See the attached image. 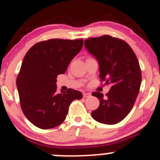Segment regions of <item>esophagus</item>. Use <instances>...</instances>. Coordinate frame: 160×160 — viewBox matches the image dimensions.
<instances>
[{
	"label": "esophagus",
	"instance_id": "34e87169",
	"mask_svg": "<svg viewBox=\"0 0 160 160\" xmlns=\"http://www.w3.org/2000/svg\"><path fill=\"white\" fill-rule=\"evenodd\" d=\"M83 98H87V97H90V93H83Z\"/></svg>",
	"mask_w": 160,
	"mask_h": 160
}]
</instances>
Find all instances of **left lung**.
<instances>
[{
	"label": "left lung",
	"instance_id": "obj_1",
	"mask_svg": "<svg viewBox=\"0 0 160 160\" xmlns=\"http://www.w3.org/2000/svg\"><path fill=\"white\" fill-rule=\"evenodd\" d=\"M84 45L98 60L100 81L110 85L106 97L99 92L92 93L100 101L92 117L103 124L118 123L132 110L140 89L142 76L137 56L127 42L110 35L88 38Z\"/></svg>",
	"mask_w": 160,
	"mask_h": 160
}]
</instances>
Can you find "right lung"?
<instances>
[{"instance_id": "1", "label": "right lung", "mask_w": 160, "mask_h": 160, "mask_svg": "<svg viewBox=\"0 0 160 160\" xmlns=\"http://www.w3.org/2000/svg\"><path fill=\"white\" fill-rule=\"evenodd\" d=\"M83 43V39H50L35 43L25 55L16 83L23 114L38 128L60 125L71 102L83 97L73 89L58 93L56 84Z\"/></svg>"}]
</instances>
